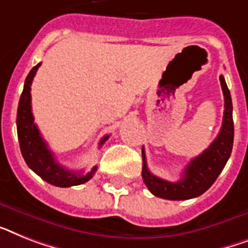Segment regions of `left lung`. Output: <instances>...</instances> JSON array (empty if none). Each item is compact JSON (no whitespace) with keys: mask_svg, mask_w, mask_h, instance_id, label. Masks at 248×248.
<instances>
[{"mask_svg":"<svg viewBox=\"0 0 248 248\" xmlns=\"http://www.w3.org/2000/svg\"><path fill=\"white\" fill-rule=\"evenodd\" d=\"M219 80L224 95L222 128L210 146L187 164L180 181L168 182L152 174L146 166V156L142 149V180L153 195L166 200H188L200 196L210 188L228 162L234 138L233 106L231 93L223 75L219 76Z\"/></svg>","mask_w":248,"mask_h":248,"instance_id":"obj_1","label":"left lung"}]
</instances>
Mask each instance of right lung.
Instances as JSON below:
<instances>
[{"label":"right lung","instance_id":"add662e5","mask_svg":"<svg viewBox=\"0 0 248 248\" xmlns=\"http://www.w3.org/2000/svg\"><path fill=\"white\" fill-rule=\"evenodd\" d=\"M39 66L40 63L34 66L30 70L29 75L26 76L24 90L21 93L19 107H17L16 127H17L20 150H21L23 158L28 167L46 182L57 187L82 185L92 178L94 172L96 170V167H94L92 172L86 173V174H82V170L72 172V170H65L63 167L56 162L53 153L48 149L47 142L40 136L37 124H34V117L31 113V95H30L31 88L30 85L33 82V78L37 74ZM108 138L109 136H104L100 141V145L103 144Z\"/></svg>","mask_w":248,"mask_h":248}]
</instances>
